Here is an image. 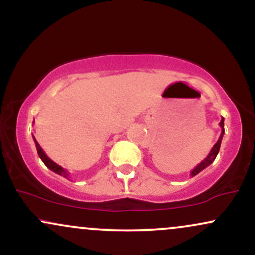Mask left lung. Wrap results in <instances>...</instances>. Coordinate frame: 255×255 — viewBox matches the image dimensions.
Instances as JSON below:
<instances>
[{
	"instance_id": "obj_1",
	"label": "left lung",
	"mask_w": 255,
	"mask_h": 255,
	"mask_svg": "<svg viewBox=\"0 0 255 255\" xmlns=\"http://www.w3.org/2000/svg\"><path fill=\"white\" fill-rule=\"evenodd\" d=\"M219 126H221L222 128V131H221V135L218 137V141L216 142L215 145H213V147L211 148V151H210V153L207 154V157L205 158L203 162H200L199 164L195 166L194 169L191 171V176H195V175H198L199 172L203 171L205 168H207L210 164H212L213 160L216 159V157H217L218 152H219V148H221V144H222V139H223V135H224V118H222L221 122H219Z\"/></svg>"
}]
</instances>
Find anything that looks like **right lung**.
Segmentation results:
<instances>
[{
  "label": "right lung",
  "mask_w": 255,
  "mask_h": 255,
  "mask_svg": "<svg viewBox=\"0 0 255 255\" xmlns=\"http://www.w3.org/2000/svg\"><path fill=\"white\" fill-rule=\"evenodd\" d=\"M33 140H34V144H36V147H37L38 156H39L40 159L43 160L44 164H45L46 166H48V168L50 169L51 171L56 172V174H57V175H60V176H63V177L68 178V180H69V177H71V175H69V172L67 171L66 169H64V168H62V166H61V165L56 164V163H55L54 160H51L50 158H49L48 156H46L45 152L43 151V148L40 147L39 144H38V142H37V140H36V137H34V135H33Z\"/></svg>",
  "instance_id": "1"
}]
</instances>
